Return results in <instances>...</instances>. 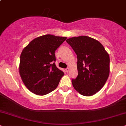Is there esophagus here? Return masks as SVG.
Returning <instances> with one entry per match:
<instances>
[{"mask_svg":"<svg viewBox=\"0 0 126 126\" xmlns=\"http://www.w3.org/2000/svg\"><path fill=\"white\" fill-rule=\"evenodd\" d=\"M69 70H70V68H68V67H67V68H66V71L67 73H68L69 72Z\"/></svg>","mask_w":126,"mask_h":126,"instance_id":"obj_1","label":"esophagus"}]
</instances>
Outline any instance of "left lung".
Returning <instances> with one entry per match:
<instances>
[{"mask_svg": "<svg viewBox=\"0 0 126 126\" xmlns=\"http://www.w3.org/2000/svg\"><path fill=\"white\" fill-rule=\"evenodd\" d=\"M66 42L77 58L78 76L71 80L73 87L84 96L95 94L109 77V54L101 43L89 36L70 38Z\"/></svg>", "mask_w": 126, "mask_h": 126, "instance_id": "1", "label": "left lung"}]
</instances>
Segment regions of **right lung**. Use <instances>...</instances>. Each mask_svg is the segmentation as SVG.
<instances>
[{
    "label": "right lung",
    "instance_id": "add662e5",
    "mask_svg": "<svg viewBox=\"0 0 126 126\" xmlns=\"http://www.w3.org/2000/svg\"><path fill=\"white\" fill-rule=\"evenodd\" d=\"M66 39L50 34L42 35L32 41L22 51L20 76L27 88L35 94L50 93L64 76L56 66L55 52Z\"/></svg>",
    "mask_w": 126,
    "mask_h": 126
}]
</instances>
